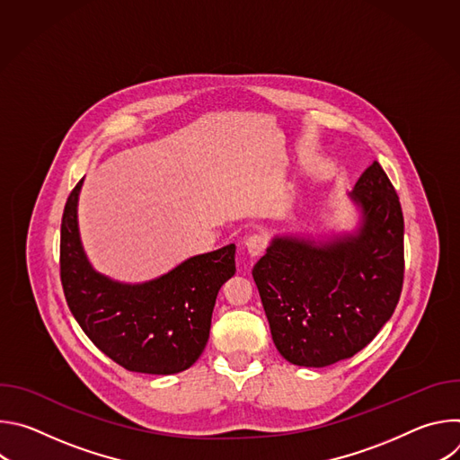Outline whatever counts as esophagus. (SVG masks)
<instances>
[{"label":"esophagus","instance_id":"1","mask_svg":"<svg viewBox=\"0 0 460 460\" xmlns=\"http://www.w3.org/2000/svg\"><path fill=\"white\" fill-rule=\"evenodd\" d=\"M245 247L251 256H260L268 247V236L261 233H252L251 236L245 238Z\"/></svg>","mask_w":460,"mask_h":460}]
</instances>
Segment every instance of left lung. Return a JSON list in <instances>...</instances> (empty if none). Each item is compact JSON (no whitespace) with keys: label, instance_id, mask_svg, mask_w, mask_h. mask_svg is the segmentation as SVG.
<instances>
[{"label":"left lung","instance_id":"obj_1","mask_svg":"<svg viewBox=\"0 0 460 460\" xmlns=\"http://www.w3.org/2000/svg\"><path fill=\"white\" fill-rule=\"evenodd\" d=\"M358 236L314 245L277 238L254 268L271 335L296 366L323 367L366 348L395 311L404 284V217L378 162L358 178Z\"/></svg>","mask_w":460,"mask_h":460}]
</instances>
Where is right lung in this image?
Wrapping results in <instances>:
<instances>
[{
	"instance_id": "obj_1",
	"label": "right lung",
	"mask_w": 460,
	"mask_h": 460,
	"mask_svg": "<svg viewBox=\"0 0 460 460\" xmlns=\"http://www.w3.org/2000/svg\"><path fill=\"white\" fill-rule=\"evenodd\" d=\"M80 180L61 217L59 279L71 313L93 344L127 371L172 375L202 355L222 284L234 268V243L192 256L142 286L116 284L94 273L76 224Z\"/></svg>"
}]
</instances>
